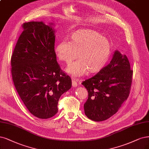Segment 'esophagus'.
Here are the masks:
<instances>
[{"instance_id": "obj_1", "label": "esophagus", "mask_w": 149, "mask_h": 149, "mask_svg": "<svg viewBox=\"0 0 149 149\" xmlns=\"http://www.w3.org/2000/svg\"><path fill=\"white\" fill-rule=\"evenodd\" d=\"M79 79H75L74 78L72 79V86L75 88V87L78 86V83L79 82Z\"/></svg>"}]
</instances>
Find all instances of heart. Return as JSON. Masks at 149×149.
Instances as JSON below:
<instances>
[{"label":"heart","instance_id":"obj_1","mask_svg":"<svg viewBox=\"0 0 149 149\" xmlns=\"http://www.w3.org/2000/svg\"><path fill=\"white\" fill-rule=\"evenodd\" d=\"M60 60L70 65L77 57L78 60L66 70L74 76L87 72H99L107 63L112 52V44L103 34L91 29H80L71 34L70 41L63 40L55 47Z\"/></svg>","mask_w":149,"mask_h":149}]
</instances>
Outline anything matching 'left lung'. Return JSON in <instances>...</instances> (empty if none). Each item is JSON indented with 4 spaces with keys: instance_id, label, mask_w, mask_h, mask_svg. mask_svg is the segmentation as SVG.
Listing matches in <instances>:
<instances>
[{
    "instance_id": "1",
    "label": "left lung",
    "mask_w": 149,
    "mask_h": 149,
    "mask_svg": "<svg viewBox=\"0 0 149 149\" xmlns=\"http://www.w3.org/2000/svg\"><path fill=\"white\" fill-rule=\"evenodd\" d=\"M132 74L126 56L115 51L109 65L82 82L88 92L85 115L92 120L102 121L116 113L129 96Z\"/></svg>"
}]
</instances>
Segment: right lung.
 <instances>
[{"instance_id": "obj_1", "label": "right lung", "mask_w": 149, "mask_h": 149, "mask_svg": "<svg viewBox=\"0 0 149 149\" xmlns=\"http://www.w3.org/2000/svg\"><path fill=\"white\" fill-rule=\"evenodd\" d=\"M22 28L11 57L12 79L31 113L47 119L58 112L71 79L57 63L54 29L42 22L24 23Z\"/></svg>"}]
</instances>
